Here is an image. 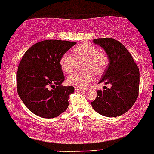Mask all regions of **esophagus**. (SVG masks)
Returning <instances> with one entry per match:
<instances>
[{
    "label": "esophagus",
    "mask_w": 154,
    "mask_h": 154,
    "mask_svg": "<svg viewBox=\"0 0 154 154\" xmlns=\"http://www.w3.org/2000/svg\"><path fill=\"white\" fill-rule=\"evenodd\" d=\"M75 92H84V90H82V89H79V88H75Z\"/></svg>",
    "instance_id": "obj_1"
}]
</instances>
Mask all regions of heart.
I'll use <instances>...</instances> for the list:
<instances>
[{"label": "heart", "mask_w": 154, "mask_h": 154, "mask_svg": "<svg viewBox=\"0 0 154 154\" xmlns=\"http://www.w3.org/2000/svg\"><path fill=\"white\" fill-rule=\"evenodd\" d=\"M74 57L65 53L59 59V65L63 72L69 74L73 71L76 60L84 59L82 69L84 72L72 74L66 79L70 86L84 89L92 82L94 77L92 72L100 75L107 69L109 59L105 52L100 51L95 46L89 43H83L77 46L72 50Z\"/></svg>", "instance_id": "heart-1"}]
</instances>
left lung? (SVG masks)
<instances>
[{
    "instance_id": "obj_1",
    "label": "left lung",
    "mask_w": 154,
    "mask_h": 154,
    "mask_svg": "<svg viewBox=\"0 0 154 154\" xmlns=\"http://www.w3.org/2000/svg\"><path fill=\"white\" fill-rule=\"evenodd\" d=\"M106 52L109 64L99 83L111 84L97 90L96 99L91 104L96 112L106 117H117L132 107L138 98L139 69L126 48L118 41L110 38L94 39Z\"/></svg>"
}]
</instances>
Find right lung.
<instances>
[{
  "instance_id": "right-lung-1",
  "label": "right lung",
  "mask_w": 154,
  "mask_h": 154,
  "mask_svg": "<svg viewBox=\"0 0 154 154\" xmlns=\"http://www.w3.org/2000/svg\"><path fill=\"white\" fill-rule=\"evenodd\" d=\"M76 44L44 40L29 48L22 57L16 74L18 94L27 108L36 116L55 118L69 106L68 100L75 88L61 85L64 77L59 59Z\"/></svg>"
}]
</instances>
